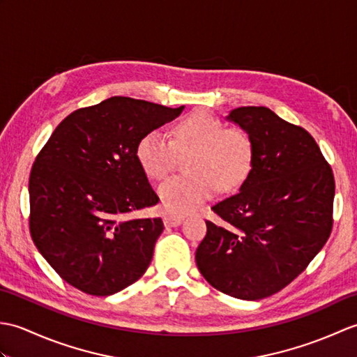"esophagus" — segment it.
Segmentation results:
<instances>
[{"instance_id": "1", "label": "esophagus", "mask_w": 357, "mask_h": 357, "mask_svg": "<svg viewBox=\"0 0 357 357\" xmlns=\"http://www.w3.org/2000/svg\"><path fill=\"white\" fill-rule=\"evenodd\" d=\"M183 221H184V216H181V215H173V213L164 215V224L167 227H178L183 224Z\"/></svg>"}]
</instances>
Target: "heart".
<instances>
[{"label":"heart","mask_w":357,"mask_h":357,"mask_svg":"<svg viewBox=\"0 0 357 357\" xmlns=\"http://www.w3.org/2000/svg\"><path fill=\"white\" fill-rule=\"evenodd\" d=\"M193 151L188 174H176L159 185L158 195L167 211L184 215L199 208L219 192H231L247 179L253 165V139L244 128L225 127L206 112L181 121L173 139L161 130L142 136L136 158L147 176L161 179L176 164L178 153Z\"/></svg>","instance_id":"1"}]
</instances>
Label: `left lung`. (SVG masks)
<instances>
[{
  "label": "left lung",
  "mask_w": 357,
  "mask_h": 357,
  "mask_svg": "<svg viewBox=\"0 0 357 357\" xmlns=\"http://www.w3.org/2000/svg\"><path fill=\"white\" fill-rule=\"evenodd\" d=\"M227 119L252 136L253 165L211 207L196 265L216 290L257 301L298 278L330 238L335 176L313 136L270 109L238 107Z\"/></svg>",
  "instance_id": "left-lung-1"
}]
</instances>
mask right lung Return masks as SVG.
Instances as JSON below:
<instances>
[{"instance_id":"obj_1","label":"right lung","mask_w":357,"mask_h":357,"mask_svg":"<svg viewBox=\"0 0 357 357\" xmlns=\"http://www.w3.org/2000/svg\"><path fill=\"white\" fill-rule=\"evenodd\" d=\"M183 110L112 96L70 113L38 153L29 178L30 236L67 284L109 296L146 273L164 224L123 219L159 201L136 147Z\"/></svg>"}]
</instances>
